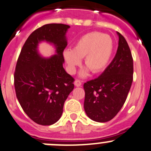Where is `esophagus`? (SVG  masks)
Instances as JSON below:
<instances>
[{"label":"esophagus","instance_id":"34e87169","mask_svg":"<svg viewBox=\"0 0 151 151\" xmlns=\"http://www.w3.org/2000/svg\"><path fill=\"white\" fill-rule=\"evenodd\" d=\"M74 84L76 87H81V82L80 81H78V80H76V81H74Z\"/></svg>","mask_w":151,"mask_h":151}]
</instances>
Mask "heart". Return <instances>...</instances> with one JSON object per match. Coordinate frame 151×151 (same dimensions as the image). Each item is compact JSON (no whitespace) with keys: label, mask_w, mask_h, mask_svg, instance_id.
<instances>
[{"label":"heart","mask_w":151,"mask_h":151,"mask_svg":"<svg viewBox=\"0 0 151 151\" xmlns=\"http://www.w3.org/2000/svg\"><path fill=\"white\" fill-rule=\"evenodd\" d=\"M113 40L109 35L93 32L85 34L77 41L73 49H65L63 52L67 71L74 74L78 66L84 58V64L87 67L79 73L81 78H85L88 69L93 73H99L106 68L113 54Z\"/></svg>","instance_id":"obj_1"}]
</instances>
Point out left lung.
Returning a JSON list of instances; mask_svg holds the SVG:
<instances>
[{
	"label": "left lung",
	"instance_id": "8db88e82",
	"mask_svg": "<svg viewBox=\"0 0 151 151\" xmlns=\"http://www.w3.org/2000/svg\"><path fill=\"white\" fill-rule=\"evenodd\" d=\"M119 47L114 58L101 76L84 83V107L90 119L107 122L116 116L127 99L133 75L131 52L125 38L117 32Z\"/></svg>",
	"mask_w": 151,
	"mask_h": 151
}]
</instances>
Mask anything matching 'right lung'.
<instances>
[{
	"instance_id": "1",
	"label": "right lung",
	"mask_w": 151,
	"mask_h": 151,
	"mask_svg": "<svg viewBox=\"0 0 151 151\" xmlns=\"http://www.w3.org/2000/svg\"><path fill=\"white\" fill-rule=\"evenodd\" d=\"M70 27L50 24L37 29L27 39L17 61L14 75L17 99L26 114L38 124L51 125L59 120L64 101L74 88V79L63 67ZM42 41L55 47V54L50 58L38 52Z\"/></svg>"
}]
</instances>
